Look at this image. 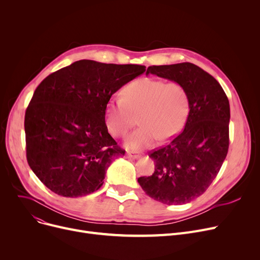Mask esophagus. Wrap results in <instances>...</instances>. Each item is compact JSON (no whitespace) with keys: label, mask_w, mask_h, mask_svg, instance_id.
I'll return each mask as SVG.
<instances>
[{"label":"esophagus","mask_w":260,"mask_h":260,"mask_svg":"<svg viewBox=\"0 0 260 260\" xmlns=\"http://www.w3.org/2000/svg\"><path fill=\"white\" fill-rule=\"evenodd\" d=\"M126 157L128 158V159H138V158H140V155L139 154H137V153H133V152H127L126 153Z\"/></svg>","instance_id":"1"}]
</instances>
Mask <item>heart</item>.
I'll return each mask as SVG.
<instances>
[{
  "label": "heart",
  "mask_w": 260,
  "mask_h": 260,
  "mask_svg": "<svg viewBox=\"0 0 260 260\" xmlns=\"http://www.w3.org/2000/svg\"><path fill=\"white\" fill-rule=\"evenodd\" d=\"M123 97L108 103L105 122L115 137H123L137 123L136 129L125 142L127 149L141 152L153 147L159 138H172L183 126L188 112V95L177 82L142 79L128 84Z\"/></svg>",
  "instance_id": "1"
}]
</instances>
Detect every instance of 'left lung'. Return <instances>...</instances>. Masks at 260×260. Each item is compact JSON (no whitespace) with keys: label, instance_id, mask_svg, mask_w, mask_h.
<instances>
[{"label":"left lung","instance_id":"1","mask_svg":"<svg viewBox=\"0 0 260 260\" xmlns=\"http://www.w3.org/2000/svg\"><path fill=\"white\" fill-rule=\"evenodd\" d=\"M148 74L181 84L189 111L181 134L149 154L154 174L138 182L151 198L179 206L202 195L220 171L229 149L230 103L218 81L193 63L153 65Z\"/></svg>","mask_w":260,"mask_h":260}]
</instances>
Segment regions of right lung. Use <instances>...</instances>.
<instances>
[{"mask_svg": "<svg viewBox=\"0 0 260 260\" xmlns=\"http://www.w3.org/2000/svg\"><path fill=\"white\" fill-rule=\"evenodd\" d=\"M145 66L80 60L50 74L25 113L27 162L51 192L82 197L99 189L125 151L108 134L107 103Z\"/></svg>", "mask_w": 260, "mask_h": 260, "instance_id": "1", "label": "right lung"}]
</instances>
